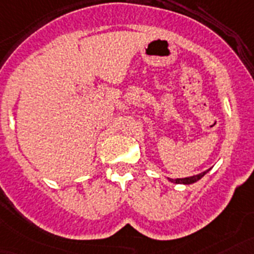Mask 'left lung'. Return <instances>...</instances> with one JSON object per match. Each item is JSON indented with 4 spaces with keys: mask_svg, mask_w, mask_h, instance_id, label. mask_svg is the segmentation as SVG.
I'll use <instances>...</instances> for the list:
<instances>
[{
    "mask_svg": "<svg viewBox=\"0 0 254 254\" xmlns=\"http://www.w3.org/2000/svg\"><path fill=\"white\" fill-rule=\"evenodd\" d=\"M209 172V170L205 171V172H202V174L198 175H194V176H190V177H184V179H170L171 183H175V184H185V185H189V184H193L195 181H198L199 179L205 176L206 174Z\"/></svg>",
    "mask_w": 254,
    "mask_h": 254,
    "instance_id": "8db88e82",
    "label": "left lung"
}]
</instances>
